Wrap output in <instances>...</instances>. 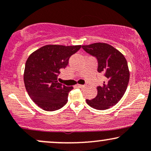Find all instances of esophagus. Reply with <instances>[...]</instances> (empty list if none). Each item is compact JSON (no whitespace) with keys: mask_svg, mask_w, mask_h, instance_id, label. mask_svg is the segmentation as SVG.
Instances as JSON below:
<instances>
[{"mask_svg":"<svg viewBox=\"0 0 151 151\" xmlns=\"http://www.w3.org/2000/svg\"><path fill=\"white\" fill-rule=\"evenodd\" d=\"M77 86L78 88H81V89H83L84 87V85H81V84H77Z\"/></svg>","mask_w":151,"mask_h":151,"instance_id":"esophagus-1","label":"esophagus"}]
</instances>
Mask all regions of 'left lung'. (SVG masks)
I'll use <instances>...</instances> for the list:
<instances>
[{
  "label": "left lung",
  "mask_w": 151,
  "mask_h": 151,
  "mask_svg": "<svg viewBox=\"0 0 151 151\" xmlns=\"http://www.w3.org/2000/svg\"><path fill=\"white\" fill-rule=\"evenodd\" d=\"M82 48L96 58L98 72L105 77L103 85L97 86L96 97L86 99V103L97 110L108 109L120 101L127 89L130 77L127 61L122 53L106 43H93Z\"/></svg>",
  "instance_id": "left-lung-1"
}]
</instances>
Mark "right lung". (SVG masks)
<instances>
[{"mask_svg": "<svg viewBox=\"0 0 151 151\" xmlns=\"http://www.w3.org/2000/svg\"><path fill=\"white\" fill-rule=\"evenodd\" d=\"M81 47L48 45L27 58L24 71L25 89L31 99L43 110L56 111L67 104L68 93L73 87L58 82V77Z\"/></svg>", "mask_w": 151, "mask_h": 151, "instance_id": "obj_1", "label": "right lung"}]
</instances>
